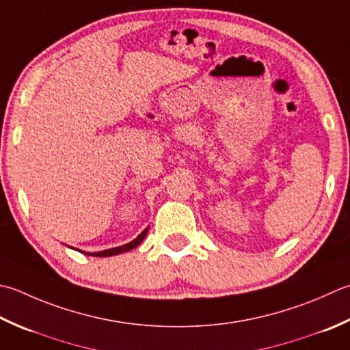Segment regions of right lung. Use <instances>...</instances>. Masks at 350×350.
I'll return each mask as SVG.
<instances>
[{
    "mask_svg": "<svg viewBox=\"0 0 350 350\" xmlns=\"http://www.w3.org/2000/svg\"><path fill=\"white\" fill-rule=\"evenodd\" d=\"M147 232H148V228H146L144 229L141 234L136 237L133 241H130V243H127V244H124V245H120V247H112V249H107V250H101V252H94V253H89V252H81V250H79V249H75V250H79V252H81V253H85V255H91V256H100V258H106V256H113V255H120V253H124V252H129V250H132V249H135V247H138V245L142 243V239L146 238V235H147ZM72 249V247H71Z\"/></svg>",
    "mask_w": 350,
    "mask_h": 350,
    "instance_id": "add662e5",
    "label": "right lung"
}]
</instances>
